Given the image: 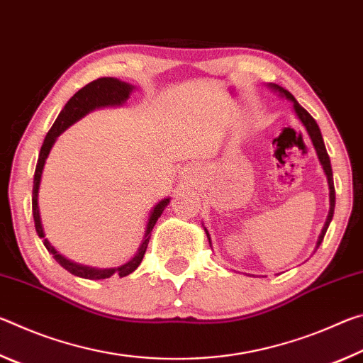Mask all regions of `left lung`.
<instances>
[{
	"label": "left lung",
	"mask_w": 363,
	"mask_h": 363,
	"mask_svg": "<svg viewBox=\"0 0 363 363\" xmlns=\"http://www.w3.org/2000/svg\"><path fill=\"white\" fill-rule=\"evenodd\" d=\"M270 88L277 89L280 94H284V96L286 97V99H290V101L293 102L294 112H296L298 118H299V120H301V123H303V125H304L307 134H309V136H311V139H312V144H314L315 150H317V157H318V160H320V163H322V167H323V171H325V174H327L328 187H330V213H328V218H327V220H325V225H323V229H322L320 237H318V242H317V247H315V248H318V247H320L322 240H323L325 233H327V229H328V225H330V223H331V219H333V213H335V184H333V171H331L330 157H328V153H327V149H325V144H323V138H322L320 128H318L317 121H315L314 118H312L311 113L307 112V110H306L304 107H301L299 104H298V101L294 99V97H293V94H291V93H288L286 89L281 88V86H279V84H270ZM205 232H206L208 240H210V233H208V230H206V229H205ZM210 245H211V240H210Z\"/></svg>",
	"instance_id": "1"
}]
</instances>
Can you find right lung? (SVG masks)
<instances>
[{"label": "right lung", "mask_w": 363, "mask_h": 363, "mask_svg": "<svg viewBox=\"0 0 363 363\" xmlns=\"http://www.w3.org/2000/svg\"><path fill=\"white\" fill-rule=\"evenodd\" d=\"M131 91H133L131 84L123 83V82H120V79H115V78H99V79H94V82H91L89 84H86L84 88H82L78 93L73 94V97H70V101L65 104L62 112L59 113L56 121H54L51 130L48 131L45 143H43V145H41L38 163H36L35 177H33V194H32V210H33V220H35L36 233H38L40 238H43V243H45L46 250L52 255L54 259H56L65 270H69L70 274L77 275V277H82V279L102 280V279L112 277L113 274L120 275V277H126V275L134 272V270L139 267V264H140V261H143V257L145 255V250H147V245H149V240H150V232L153 229V225H155L158 218L162 216L164 206L169 203V199L158 201V205H155V208L152 210L149 224H147L144 242H143V245H140L139 251L131 261H128L126 264H123V266L115 267V269H94V267L79 266V264L72 262L69 259H65L64 256H60L57 251L51 247V243L48 242V238H45V232H43L41 218H40V208H38V189H40L43 167H45V162L49 155V150H51V147L54 145V143H56V138L60 133L65 131L70 125H73V123L78 121L82 116H84L86 113L97 107L121 106V104L125 102L128 97H130Z\"/></svg>", "instance_id": "right-lung-1"}]
</instances>
